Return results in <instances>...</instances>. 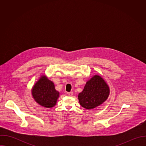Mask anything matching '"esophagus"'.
Wrapping results in <instances>:
<instances>
[{
    "mask_svg": "<svg viewBox=\"0 0 146 146\" xmlns=\"http://www.w3.org/2000/svg\"><path fill=\"white\" fill-rule=\"evenodd\" d=\"M67 94H68V95H69V96H72L73 95V92H67Z\"/></svg>",
    "mask_w": 146,
    "mask_h": 146,
    "instance_id": "obj_1",
    "label": "esophagus"
}]
</instances>
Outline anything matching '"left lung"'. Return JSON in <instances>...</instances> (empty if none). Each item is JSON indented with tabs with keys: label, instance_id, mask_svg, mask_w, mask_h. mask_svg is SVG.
Here are the masks:
<instances>
[{
	"label": "left lung",
	"instance_id": "1",
	"mask_svg": "<svg viewBox=\"0 0 146 146\" xmlns=\"http://www.w3.org/2000/svg\"><path fill=\"white\" fill-rule=\"evenodd\" d=\"M109 92L106 82L100 76L95 75L87 82L84 90L78 94L80 105L87 109H94L107 99Z\"/></svg>",
	"mask_w": 146,
	"mask_h": 146
}]
</instances>
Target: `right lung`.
I'll use <instances>...</instances> for the list:
<instances>
[{
	"label": "right lung",
	"instance_id": "add662e5",
	"mask_svg": "<svg viewBox=\"0 0 146 146\" xmlns=\"http://www.w3.org/2000/svg\"><path fill=\"white\" fill-rule=\"evenodd\" d=\"M32 96L36 102L45 108L54 106L59 96L55 89L54 83L43 76L36 83L32 89Z\"/></svg>",
	"mask_w": 146,
	"mask_h": 146
}]
</instances>
